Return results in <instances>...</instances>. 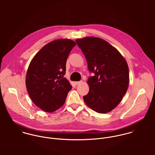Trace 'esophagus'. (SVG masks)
I'll use <instances>...</instances> for the list:
<instances>
[{
	"label": "esophagus",
	"mask_w": 155,
	"mask_h": 155,
	"mask_svg": "<svg viewBox=\"0 0 155 155\" xmlns=\"http://www.w3.org/2000/svg\"><path fill=\"white\" fill-rule=\"evenodd\" d=\"M83 82L81 81H79V82H75V84L77 85H79L81 84H82Z\"/></svg>",
	"instance_id": "34e87169"
}]
</instances>
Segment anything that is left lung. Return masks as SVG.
I'll return each mask as SVG.
<instances>
[{
  "mask_svg": "<svg viewBox=\"0 0 155 155\" xmlns=\"http://www.w3.org/2000/svg\"><path fill=\"white\" fill-rule=\"evenodd\" d=\"M84 54L90 73L87 106L99 113L114 109L125 94L129 84V68L120 53L106 41L95 37L76 40Z\"/></svg>",
  "mask_w": 155,
  "mask_h": 155,
  "instance_id": "obj_1",
  "label": "left lung"
}]
</instances>
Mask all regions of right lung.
I'll return each mask as SVG.
<instances>
[{"instance_id": "add662e5", "label": "right lung", "mask_w": 155, "mask_h": 155, "mask_svg": "<svg viewBox=\"0 0 155 155\" xmlns=\"http://www.w3.org/2000/svg\"><path fill=\"white\" fill-rule=\"evenodd\" d=\"M75 46L70 39L54 41L45 45L30 62L26 88L33 102L42 110L53 112L64 104L72 87L64 78L67 59Z\"/></svg>"}]
</instances>
